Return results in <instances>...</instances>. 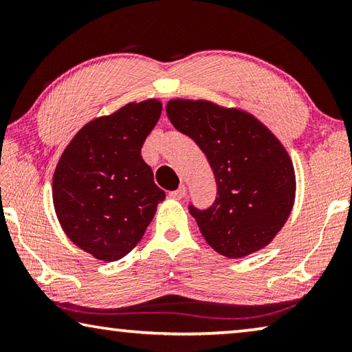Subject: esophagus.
Here are the masks:
<instances>
[{
	"label": "esophagus",
	"instance_id": "34e87169",
	"mask_svg": "<svg viewBox=\"0 0 352 352\" xmlns=\"http://www.w3.org/2000/svg\"><path fill=\"white\" fill-rule=\"evenodd\" d=\"M184 195H186V186H180L177 190H172V192H169V197L177 199V200L183 199Z\"/></svg>",
	"mask_w": 352,
	"mask_h": 352
}]
</instances>
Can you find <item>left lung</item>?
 <instances>
[{
	"label": "left lung",
	"instance_id": "left-lung-1",
	"mask_svg": "<svg viewBox=\"0 0 352 352\" xmlns=\"http://www.w3.org/2000/svg\"><path fill=\"white\" fill-rule=\"evenodd\" d=\"M169 121L206 155L217 197L189 212L205 241L225 258L264 248L287 222L295 201V170L287 151L259 119L210 100L170 99Z\"/></svg>",
	"mask_w": 352,
	"mask_h": 352
}]
</instances>
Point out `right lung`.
<instances>
[{"label": "right lung", "mask_w": 352, "mask_h": 352, "mask_svg": "<svg viewBox=\"0 0 352 352\" xmlns=\"http://www.w3.org/2000/svg\"><path fill=\"white\" fill-rule=\"evenodd\" d=\"M162 102H130L85 124L65 148L52 177V201L71 242L99 261L136 247L166 194L153 182L141 147Z\"/></svg>", "instance_id": "right-lung-1"}]
</instances>
